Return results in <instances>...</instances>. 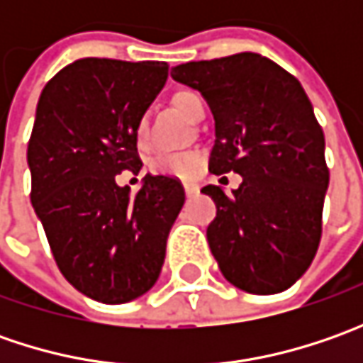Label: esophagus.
<instances>
[{
    "instance_id": "obj_1",
    "label": "esophagus",
    "mask_w": 363,
    "mask_h": 363,
    "mask_svg": "<svg viewBox=\"0 0 363 363\" xmlns=\"http://www.w3.org/2000/svg\"><path fill=\"white\" fill-rule=\"evenodd\" d=\"M184 189H186V196H189V198H191V196H196V194L200 191L198 186H194V184H184Z\"/></svg>"
}]
</instances>
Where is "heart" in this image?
<instances>
[{
  "label": "heart",
  "instance_id": "b5f03b06",
  "mask_svg": "<svg viewBox=\"0 0 363 363\" xmlns=\"http://www.w3.org/2000/svg\"><path fill=\"white\" fill-rule=\"evenodd\" d=\"M174 105L191 121H200V115L206 111L203 105V99L194 91H179L174 94ZM147 121L145 117L137 121V127L135 131L139 137L145 135ZM200 165V155L196 153H161L153 160V167L161 172V174L169 175H182V177H188L196 172V167Z\"/></svg>",
  "mask_w": 363,
  "mask_h": 363
}]
</instances>
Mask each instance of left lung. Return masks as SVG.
<instances>
[{
    "mask_svg": "<svg viewBox=\"0 0 363 363\" xmlns=\"http://www.w3.org/2000/svg\"><path fill=\"white\" fill-rule=\"evenodd\" d=\"M172 77L202 92L216 121L212 174L242 175L216 203L208 244L226 281L272 295L309 269L321 240L329 186L325 137L301 82L255 52L179 64Z\"/></svg>",
    "mask_w": 363,
    "mask_h": 363,
    "instance_id": "obj_1",
    "label": "left lung"
}]
</instances>
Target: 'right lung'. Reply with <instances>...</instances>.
I'll return each mask as SVG.
<instances>
[{
    "label": "right lung",
    "instance_id": "1",
    "mask_svg": "<svg viewBox=\"0 0 363 363\" xmlns=\"http://www.w3.org/2000/svg\"><path fill=\"white\" fill-rule=\"evenodd\" d=\"M165 62L82 58L40 94L28 165L30 200L64 279L117 305L155 285L165 244L186 202L179 179L143 177L129 196L121 172L139 174L137 121L167 80Z\"/></svg>",
    "mask_w": 363,
    "mask_h": 363
}]
</instances>
